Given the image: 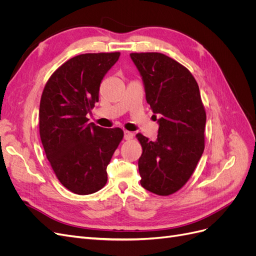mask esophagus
<instances>
[{
    "label": "esophagus",
    "mask_w": 256,
    "mask_h": 256,
    "mask_svg": "<svg viewBox=\"0 0 256 256\" xmlns=\"http://www.w3.org/2000/svg\"><path fill=\"white\" fill-rule=\"evenodd\" d=\"M132 138H134L132 132H130V131H127V130L124 131V138H125V140H131Z\"/></svg>",
    "instance_id": "34e87169"
}]
</instances>
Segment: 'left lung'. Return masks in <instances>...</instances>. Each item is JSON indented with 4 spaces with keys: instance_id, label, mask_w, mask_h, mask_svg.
Segmentation results:
<instances>
[{
    "instance_id": "8db88e82",
    "label": "left lung",
    "mask_w": 256,
    "mask_h": 256,
    "mask_svg": "<svg viewBox=\"0 0 256 256\" xmlns=\"http://www.w3.org/2000/svg\"><path fill=\"white\" fill-rule=\"evenodd\" d=\"M130 58L159 125L156 141L136 134L143 148L140 182L154 194H172L188 182L204 152L206 113L198 85L187 68L164 54L131 53Z\"/></svg>"
}]
</instances>
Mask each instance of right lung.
Wrapping results in <instances>:
<instances>
[{
  "label": "right lung",
  "mask_w": 256,
  "mask_h": 256,
  "mask_svg": "<svg viewBox=\"0 0 256 256\" xmlns=\"http://www.w3.org/2000/svg\"><path fill=\"white\" fill-rule=\"evenodd\" d=\"M120 56H76L54 72L42 92L40 134L46 156L60 184L76 194H92L106 184V166L124 136L120 128L99 127L86 118Z\"/></svg>",
  "instance_id": "add662e5"
}]
</instances>
